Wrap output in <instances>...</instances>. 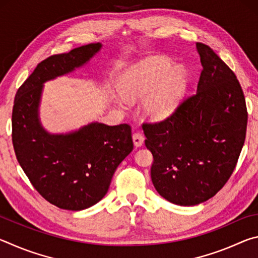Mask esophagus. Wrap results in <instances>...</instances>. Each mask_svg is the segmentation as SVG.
<instances>
[{"instance_id": "34e87169", "label": "esophagus", "mask_w": 258, "mask_h": 258, "mask_svg": "<svg viewBox=\"0 0 258 258\" xmlns=\"http://www.w3.org/2000/svg\"><path fill=\"white\" fill-rule=\"evenodd\" d=\"M132 138H133V142L135 147H141L143 145V142H145V138H143V135L139 132L134 133Z\"/></svg>"}]
</instances>
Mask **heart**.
Wrapping results in <instances>:
<instances>
[{"label": "heart", "instance_id": "obj_1", "mask_svg": "<svg viewBox=\"0 0 258 258\" xmlns=\"http://www.w3.org/2000/svg\"><path fill=\"white\" fill-rule=\"evenodd\" d=\"M186 73L168 60H148L128 69L119 81L127 101L142 99L143 113L152 120L167 118L175 111L186 87Z\"/></svg>", "mask_w": 258, "mask_h": 258}]
</instances>
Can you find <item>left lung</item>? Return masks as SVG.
<instances>
[{"label":"left lung","mask_w":258,"mask_h":258,"mask_svg":"<svg viewBox=\"0 0 258 258\" xmlns=\"http://www.w3.org/2000/svg\"><path fill=\"white\" fill-rule=\"evenodd\" d=\"M203 71L197 92L171 116L145 123L158 194L180 206L215 196L232 175L246 139L248 112L237 76L215 52L196 43Z\"/></svg>","instance_id":"8db88e82"}]
</instances>
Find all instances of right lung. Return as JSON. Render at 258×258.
Here are the masks:
<instances>
[{
	"label": "right lung",
	"instance_id": "1",
	"mask_svg": "<svg viewBox=\"0 0 258 258\" xmlns=\"http://www.w3.org/2000/svg\"><path fill=\"white\" fill-rule=\"evenodd\" d=\"M101 46L92 43L41 61L17 91L12 109V143L21 168L43 198L68 211L100 202L133 150L128 124L91 123L68 134H50L38 118L43 84L83 66Z\"/></svg>",
	"mask_w": 258,
	"mask_h": 258
}]
</instances>
